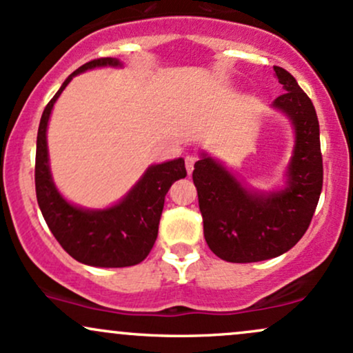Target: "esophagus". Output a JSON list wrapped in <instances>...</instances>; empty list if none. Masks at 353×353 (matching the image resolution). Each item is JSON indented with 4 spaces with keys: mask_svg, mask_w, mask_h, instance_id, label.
<instances>
[{
    "mask_svg": "<svg viewBox=\"0 0 353 353\" xmlns=\"http://www.w3.org/2000/svg\"><path fill=\"white\" fill-rule=\"evenodd\" d=\"M194 164H196V157H192V156L185 157V169H188L189 174H192Z\"/></svg>",
    "mask_w": 353,
    "mask_h": 353,
    "instance_id": "obj_1",
    "label": "esophagus"
}]
</instances>
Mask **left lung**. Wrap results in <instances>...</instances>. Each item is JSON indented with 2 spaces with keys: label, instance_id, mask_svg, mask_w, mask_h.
Returning a JSON list of instances; mask_svg holds the SVG:
<instances>
[{
  "label": "left lung",
  "instance_id": "obj_1",
  "mask_svg": "<svg viewBox=\"0 0 353 353\" xmlns=\"http://www.w3.org/2000/svg\"><path fill=\"white\" fill-rule=\"evenodd\" d=\"M283 94L270 108L294 131V149L283 184L264 190L247 185L208 151L199 152L192 181L197 188L209 249L228 262H259L282 255L301 241L322 192L317 112L289 71L274 66Z\"/></svg>",
  "mask_w": 353,
  "mask_h": 353
}]
</instances>
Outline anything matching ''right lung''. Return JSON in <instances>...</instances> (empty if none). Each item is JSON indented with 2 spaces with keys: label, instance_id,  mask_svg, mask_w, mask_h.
I'll return each mask as SVG.
<instances>
[{
  "label": "right lung",
  "instance_id": "obj_1",
  "mask_svg": "<svg viewBox=\"0 0 353 353\" xmlns=\"http://www.w3.org/2000/svg\"><path fill=\"white\" fill-rule=\"evenodd\" d=\"M123 66L116 58H101L68 76L44 108L36 139V197L44 221L72 259L92 267H129L143 262L157 239L165 194L174 182L188 176L182 157L151 164L116 204L101 209L72 204L56 188L48 151V124L56 101L81 72Z\"/></svg>",
  "mask_w": 353,
  "mask_h": 353
}]
</instances>
